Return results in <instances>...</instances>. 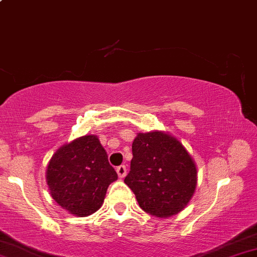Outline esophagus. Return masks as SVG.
Masks as SVG:
<instances>
[{
  "mask_svg": "<svg viewBox=\"0 0 257 257\" xmlns=\"http://www.w3.org/2000/svg\"><path fill=\"white\" fill-rule=\"evenodd\" d=\"M116 171H117V175H118L119 178H124V177H125V175H126V168H125L124 165L118 166V168L116 169Z\"/></svg>",
  "mask_w": 257,
  "mask_h": 257,
  "instance_id": "1",
  "label": "esophagus"
}]
</instances>
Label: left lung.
<instances>
[{"instance_id":"obj_1","label":"left lung","mask_w":257,"mask_h":257,"mask_svg":"<svg viewBox=\"0 0 257 257\" xmlns=\"http://www.w3.org/2000/svg\"><path fill=\"white\" fill-rule=\"evenodd\" d=\"M124 183L145 212L169 218L183 211L195 193L197 169L185 147L165 132L138 133Z\"/></svg>"}]
</instances>
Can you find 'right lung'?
Wrapping results in <instances>:
<instances>
[{
  "mask_svg": "<svg viewBox=\"0 0 257 257\" xmlns=\"http://www.w3.org/2000/svg\"><path fill=\"white\" fill-rule=\"evenodd\" d=\"M117 179L97 135H83L61 146L46 169L52 199L76 217H87L103 205L109 185Z\"/></svg>",
  "mask_w": 257,
  "mask_h": 257,
  "instance_id": "1",
  "label": "right lung"
}]
</instances>
